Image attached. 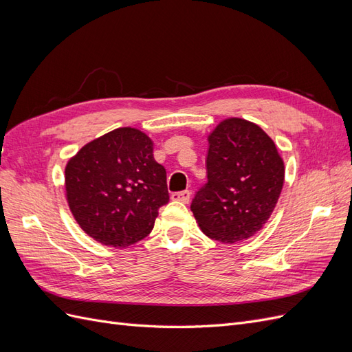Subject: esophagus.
I'll return each mask as SVG.
<instances>
[{"mask_svg": "<svg viewBox=\"0 0 352 352\" xmlns=\"http://www.w3.org/2000/svg\"><path fill=\"white\" fill-rule=\"evenodd\" d=\"M170 198H172L173 201L184 202V204H188L189 198H190V192H189V190H182V192H173Z\"/></svg>", "mask_w": 352, "mask_h": 352, "instance_id": "obj_1", "label": "esophagus"}]
</instances>
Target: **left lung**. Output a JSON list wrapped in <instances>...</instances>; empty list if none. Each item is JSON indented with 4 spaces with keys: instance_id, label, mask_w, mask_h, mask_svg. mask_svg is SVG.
<instances>
[{
    "instance_id": "obj_1",
    "label": "left lung",
    "mask_w": 352,
    "mask_h": 352,
    "mask_svg": "<svg viewBox=\"0 0 352 352\" xmlns=\"http://www.w3.org/2000/svg\"><path fill=\"white\" fill-rule=\"evenodd\" d=\"M207 177L190 210L199 229L223 243L263 229L278 204L285 164L272 138L239 117L221 120L208 135Z\"/></svg>"
}]
</instances>
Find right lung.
<instances>
[{"mask_svg": "<svg viewBox=\"0 0 352 352\" xmlns=\"http://www.w3.org/2000/svg\"><path fill=\"white\" fill-rule=\"evenodd\" d=\"M65 189L74 220L88 236L126 248L150 235L168 202L166 168L154 142L135 127H119L83 145L66 164Z\"/></svg>", "mask_w": 352, "mask_h": 352, "instance_id": "obj_1", "label": "right lung"}]
</instances>
